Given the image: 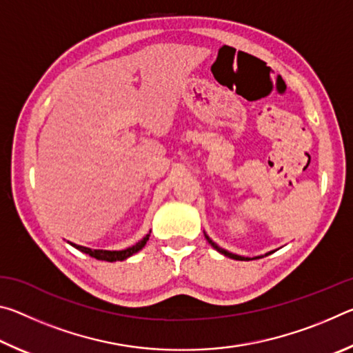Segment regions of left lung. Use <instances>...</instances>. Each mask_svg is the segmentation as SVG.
<instances>
[{
  "label": "left lung",
  "instance_id": "obj_1",
  "mask_svg": "<svg viewBox=\"0 0 353 353\" xmlns=\"http://www.w3.org/2000/svg\"><path fill=\"white\" fill-rule=\"evenodd\" d=\"M204 235H205V238H207V241L212 244V248L213 249H216L219 254H223V255H225V256H229V259H234V260H240V261H249V260H252L250 259V256H241V255H236V254H232V252H229V250H225V249H223V248H219L216 243H214L210 236H208L205 232H204ZM274 250H271V252H268V254H265V255H270V254H272ZM255 259H261V255L260 256H255Z\"/></svg>",
  "mask_w": 353,
  "mask_h": 353
}]
</instances>
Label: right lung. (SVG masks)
I'll use <instances>...</instances> for the list:
<instances>
[{
  "label": "right lung",
  "mask_w": 353,
  "mask_h": 353,
  "mask_svg": "<svg viewBox=\"0 0 353 353\" xmlns=\"http://www.w3.org/2000/svg\"><path fill=\"white\" fill-rule=\"evenodd\" d=\"M149 235H151V232H149L148 235H145L141 238V240L139 243H135L134 246L130 248H126L123 250H104V249H90V248H85V246H79V244H74V243H70L71 246L76 248L77 250H81V252L83 254H88L90 256H94L97 260H103V261H123L129 259L130 255H134L139 252V250H141L143 248H145L146 241L149 240Z\"/></svg>",
  "instance_id": "1"
}]
</instances>
